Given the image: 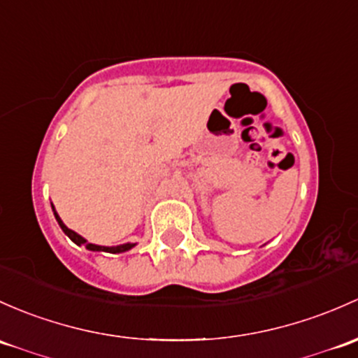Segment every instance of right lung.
Listing matches in <instances>:
<instances>
[{
    "mask_svg": "<svg viewBox=\"0 0 358 358\" xmlns=\"http://www.w3.org/2000/svg\"><path fill=\"white\" fill-rule=\"evenodd\" d=\"M55 217H56V221H58L59 228L65 231V235L69 236L71 242L77 243V245H85V248H89V250H92V252H110V254H120V252H127V250H130L131 247H135V243H123V245H116V247H104V245H96V243H89L84 236H80L78 233H75L73 229H70L69 227H66V224L62 221V217L58 216V213H56V210H55Z\"/></svg>",
    "mask_w": 358,
    "mask_h": 358,
    "instance_id": "obj_1",
    "label": "right lung"
}]
</instances>
